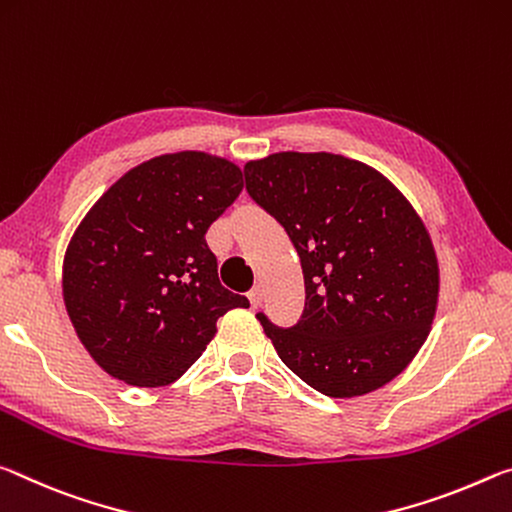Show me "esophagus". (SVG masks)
<instances>
[{
  "mask_svg": "<svg viewBox=\"0 0 512 512\" xmlns=\"http://www.w3.org/2000/svg\"><path fill=\"white\" fill-rule=\"evenodd\" d=\"M247 297H249V304H251V308H254V311H256V308H261V304H263V290L261 288H254Z\"/></svg>",
  "mask_w": 512,
  "mask_h": 512,
  "instance_id": "esophagus-1",
  "label": "esophagus"
}]
</instances>
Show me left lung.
<instances>
[{"mask_svg": "<svg viewBox=\"0 0 512 512\" xmlns=\"http://www.w3.org/2000/svg\"><path fill=\"white\" fill-rule=\"evenodd\" d=\"M249 197L297 249L306 306L292 329L258 320L301 381L335 399L383 388L429 338L440 267L410 201L374 167L329 152L245 165Z\"/></svg>", "mask_w": 512, "mask_h": 512, "instance_id": "8db88e82", "label": "left lung"}]
</instances>
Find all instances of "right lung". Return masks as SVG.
Returning <instances> with one entry per match:
<instances>
[{"instance_id": "add662e5", "label": "right lung", "mask_w": 512, "mask_h": 512, "mask_svg": "<svg viewBox=\"0 0 512 512\" xmlns=\"http://www.w3.org/2000/svg\"><path fill=\"white\" fill-rule=\"evenodd\" d=\"M245 183L236 163L206 152L131 167L70 238L63 301L81 345L113 379L138 388L177 381L242 295L224 290L206 231Z\"/></svg>"}]
</instances>
